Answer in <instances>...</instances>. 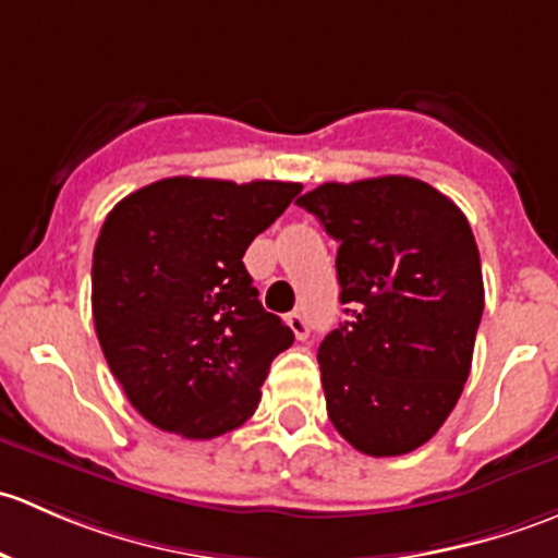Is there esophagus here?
<instances>
[{"label": "esophagus", "mask_w": 558, "mask_h": 558, "mask_svg": "<svg viewBox=\"0 0 558 558\" xmlns=\"http://www.w3.org/2000/svg\"><path fill=\"white\" fill-rule=\"evenodd\" d=\"M289 326H291V331H294V337L296 340H307V337H311V324H307V318L302 313H289Z\"/></svg>", "instance_id": "34e87169"}]
</instances>
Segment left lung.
Here are the masks:
<instances>
[{"label": "left lung", "mask_w": 558, "mask_h": 558, "mask_svg": "<svg viewBox=\"0 0 558 558\" xmlns=\"http://www.w3.org/2000/svg\"><path fill=\"white\" fill-rule=\"evenodd\" d=\"M335 238L348 320L318 348L326 413L367 456L424 446L451 415L483 315L464 213L404 174L324 183L296 199Z\"/></svg>", "instance_id": "obj_1"}]
</instances>
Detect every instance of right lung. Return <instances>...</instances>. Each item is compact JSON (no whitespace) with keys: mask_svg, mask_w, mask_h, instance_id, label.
<instances>
[{"mask_svg":"<svg viewBox=\"0 0 558 558\" xmlns=\"http://www.w3.org/2000/svg\"><path fill=\"white\" fill-rule=\"evenodd\" d=\"M300 183L165 178L123 196L94 245L99 345L145 421L185 440L238 429L294 331L267 313L243 256Z\"/></svg>","mask_w":558,"mask_h":558,"instance_id":"right-lung-1","label":"right lung"}]
</instances>
